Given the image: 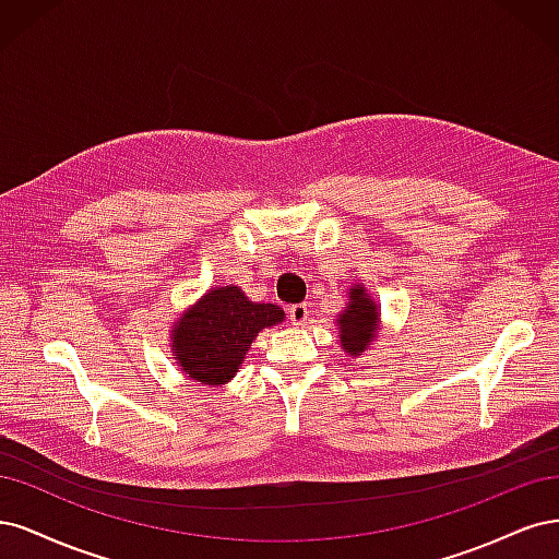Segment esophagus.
Wrapping results in <instances>:
<instances>
[{
    "label": "esophagus",
    "mask_w": 559,
    "mask_h": 559,
    "mask_svg": "<svg viewBox=\"0 0 559 559\" xmlns=\"http://www.w3.org/2000/svg\"><path fill=\"white\" fill-rule=\"evenodd\" d=\"M287 316H290L293 325H304V322L309 320V316H311L309 304H293L290 309H287Z\"/></svg>",
    "instance_id": "34e87169"
}]
</instances>
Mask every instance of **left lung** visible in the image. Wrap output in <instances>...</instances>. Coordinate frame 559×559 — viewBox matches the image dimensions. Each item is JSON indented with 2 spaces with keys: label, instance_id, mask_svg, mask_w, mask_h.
Returning a JSON list of instances; mask_svg holds the SVG:
<instances>
[{
  "label": "left lung",
  "instance_id": "left-lung-1",
  "mask_svg": "<svg viewBox=\"0 0 559 559\" xmlns=\"http://www.w3.org/2000/svg\"><path fill=\"white\" fill-rule=\"evenodd\" d=\"M348 297L346 309L336 320L338 341L348 357H357L373 344L381 318H378V304L367 295L362 285L350 287Z\"/></svg>",
  "mask_w": 559,
  "mask_h": 559
}]
</instances>
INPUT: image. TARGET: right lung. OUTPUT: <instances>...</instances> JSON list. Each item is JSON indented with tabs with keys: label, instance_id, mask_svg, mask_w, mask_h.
<instances>
[{
	"label": "right lung",
	"instance_id": "obj_1",
	"mask_svg": "<svg viewBox=\"0 0 559 559\" xmlns=\"http://www.w3.org/2000/svg\"><path fill=\"white\" fill-rule=\"evenodd\" d=\"M285 320L276 304L250 301L241 287H213L174 322L171 353L190 381L225 385L243 365L253 338Z\"/></svg>",
	"mask_w": 559,
	"mask_h": 559
}]
</instances>
